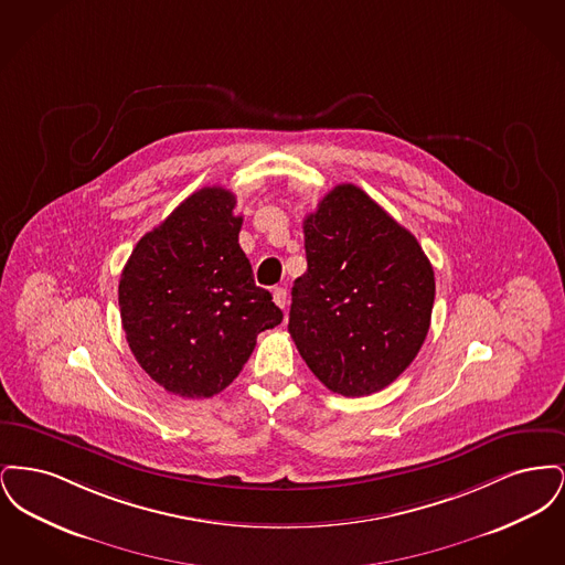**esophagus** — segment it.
<instances>
[{"mask_svg": "<svg viewBox=\"0 0 565 565\" xmlns=\"http://www.w3.org/2000/svg\"><path fill=\"white\" fill-rule=\"evenodd\" d=\"M273 300H275L277 307L286 309L288 307V292H286V288H275L273 290Z\"/></svg>", "mask_w": 565, "mask_h": 565, "instance_id": "34e87169", "label": "esophagus"}]
</instances>
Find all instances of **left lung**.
I'll list each match as a JSON object with an SVG mask.
<instances>
[{
  "mask_svg": "<svg viewBox=\"0 0 565 565\" xmlns=\"http://www.w3.org/2000/svg\"><path fill=\"white\" fill-rule=\"evenodd\" d=\"M307 273L288 330L323 385L358 398L403 375L430 330L434 270L417 239L353 184L302 222Z\"/></svg>",
  "mask_w": 565,
  "mask_h": 565,
  "instance_id": "8db88e82",
  "label": "left lung"
}]
</instances>
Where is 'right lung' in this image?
Here are the masks:
<instances>
[{
	"label": "right lung",
	"instance_id": "right-lung-1",
	"mask_svg": "<svg viewBox=\"0 0 565 565\" xmlns=\"http://www.w3.org/2000/svg\"><path fill=\"white\" fill-rule=\"evenodd\" d=\"M231 190L190 194L135 245L118 284L127 343L167 392L210 398L233 383L263 330L281 323L254 284Z\"/></svg>",
	"mask_w": 565,
	"mask_h": 565
}]
</instances>
